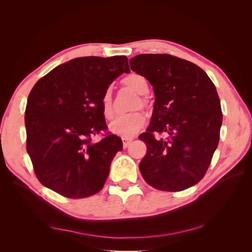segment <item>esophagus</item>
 <instances>
[{
  "instance_id": "1",
  "label": "esophagus",
  "mask_w": 252,
  "mask_h": 252,
  "mask_svg": "<svg viewBox=\"0 0 252 252\" xmlns=\"http://www.w3.org/2000/svg\"><path fill=\"white\" fill-rule=\"evenodd\" d=\"M132 140L133 139H131V138H126V136H123V138H122V142H123V147L127 148L129 143H130Z\"/></svg>"
}]
</instances>
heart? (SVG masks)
I'll return each instance as SVG.
<instances>
[{"instance_id":"b5f03b06","label":"heart","mask_w":252,"mask_h":252,"mask_svg":"<svg viewBox=\"0 0 252 252\" xmlns=\"http://www.w3.org/2000/svg\"><path fill=\"white\" fill-rule=\"evenodd\" d=\"M123 84L139 94H146L148 93L147 81L139 73H130L126 75L123 79ZM141 106L143 107L147 106V102L145 98H141ZM101 109L103 116L106 119H110L112 117V95L110 88H106L102 94ZM145 123H146L145 113L142 111H135L118 116L110 123L109 129L113 133L130 138L141 130Z\"/></svg>"}]
</instances>
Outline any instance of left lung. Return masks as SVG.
<instances>
[{
	"mask_svg": "<svg viewBox=\"0 0 252 252\" xmlns=\"http://www.w3.org/2000/svg\"><path fill=\"white\" fill-rule=\"evenodd\" d=\"M129 63L156 95L150 124L139 136L147 146L139 165L144 180L171 192L197 184L220 140L223 113L215 84L197 65L167 53L139 55ZM156 132L166 138L157 139Z\"/></svg>",
	"mask_w": 252,
	"mask_h": 252,
	"instance_id": "1",
	"label": "left lung"
}]
</instances>
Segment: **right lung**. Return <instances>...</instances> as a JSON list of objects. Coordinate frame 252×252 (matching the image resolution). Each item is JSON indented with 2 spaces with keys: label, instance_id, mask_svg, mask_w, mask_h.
Returning a JSON list of instances; mask_svg holds the SVG:
<instances>
[{
  "label": "right lung",
  "instance_id": "1",
  "mask_svg": "<svg viewBox=\"0 0 252 252\" xmlns=\"http://www.w3.org/2000/svg\"><path fill=\"white\" fill-rule=\"evenodd\" d=\"M123 72H130L125 56L83 57L35 83L25 110L26 149L42 185L69 199L103 188L123 144L107 131L101 96ZM102 131L103 138L94 142Z\"/></svg>",
  "mask_w": 252,
  "mask_h": 252
}]
</instances>
